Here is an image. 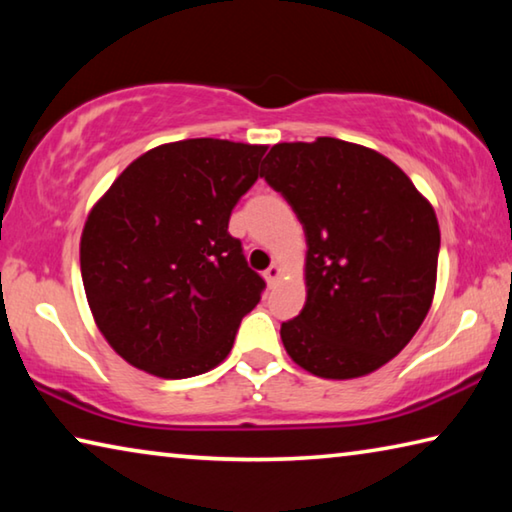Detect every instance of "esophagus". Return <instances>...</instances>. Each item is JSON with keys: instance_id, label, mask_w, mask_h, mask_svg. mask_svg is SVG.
Returning a JSON list of instances; mask_svg holds the SVG:
<instances>
[{"instance_id": "obj_1", "label": "esophagus", "mask_w": 512, "mask_h": 512, "mask_svg": "<svg viewBox=\"0 0 512 512\" xmlns=\"http://www.w3.org/2000/svg\"><path fill=\"white\" fill-rule=\"evenodd\" d=\"M280 273H282V271H280V266H277V264H271V266H268L266 271H264V280L273 287V284L277 282V277H280Z\"/></svg>"}]
</instances>
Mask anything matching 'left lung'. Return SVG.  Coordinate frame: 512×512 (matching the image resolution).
<instances>
[{"instance_id": "obj_1", "label": "left lung", "mask_w": 512, "mask_h": 512, "mask_svg": "<svg viewBox=\"0 0 512 512\" xmlns=\"http://www.w3.org/2000/svg\"><path fill=\"white\" fill-rule=\"evenodd\" d=\"M262 176L307 239V300L280 336L325 379L377 370L418 332L436 291L440 228L411 178L366 146L318 137L275 144Z\"/></svg>"}]
</instances>
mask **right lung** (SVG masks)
<instances>
[{"label":"right lung","instance_id":"right-lung-1","mask_svg":"<svg viewBox=\"0 0 512 512\" xmlns=\"http://www.w3.org/2000/svg\"><path fill=\"white\" fill-rule=\"evenodd\" d=\"M266 146L183 140L121 171L81 235V275L94 323L131 366L164 379L212 370L266 282L228 232Z\"/></svg>","mask_w":512,"mask_h":512}]
</instances>
